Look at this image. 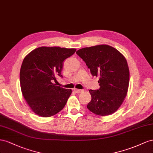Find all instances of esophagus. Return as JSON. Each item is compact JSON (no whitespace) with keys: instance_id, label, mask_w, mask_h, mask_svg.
<instances>
[{"instance_id":"34e87169","label":"esophagus","mask_w":153,"mask_h":153,"mask_svg":"<svg viewBox=\"0 0 153 153\" xmlns=\"http://www.w3.org/2000/svg\"><path fill=\"white\" fill-rule=\"evenodd\" d=\"M74 91H75L76 93H77V94H79V93H81V92H82V90H79V89H76V88H74Z\"/></svg>"}]
</instances>
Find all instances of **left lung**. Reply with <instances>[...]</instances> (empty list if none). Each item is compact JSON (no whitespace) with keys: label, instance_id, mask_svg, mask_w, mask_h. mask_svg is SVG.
I'll list each match as a JSON object with an SVG mask.
<instances>
[{"label":"left lung","instance_id":"1","mask_svg":"<svg viewBox=\"0 0 153 153\" xmlns=\"http://www.w3.org/2000/svg\"><path fill=\"white\" fill-rule=\"evenodd\" d=\"M76 54L86 63L93 76L99 77V90H90L91 100L87 108L97 115L115 112L127 95L129 71L120 52L108 45L82 48Z\"/></svg>","mask_w":153,"mask_h":153}]
</instances>
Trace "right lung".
Returning a JSON list of instances; mask_svg holds the SVG:
<instances>
[{"label": "right lung", "instance_id": "add662e5", "mask_svg": "<svg viewBox=\"0 0 153 153\" xmlns=\"http://www.w3.org/2000/svg\"><path fill=\"white\" fill-rule=\"evenodd\" d=\"M76 49L41 47L25 56L20 72L22 93L36 115L49 117L59 112L66 104L72 90L53 83L62 75L63 62Z\"/></svg>", "mask_w": 153, "mask_h": 153}]
</instances>
